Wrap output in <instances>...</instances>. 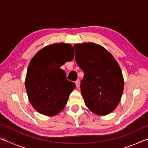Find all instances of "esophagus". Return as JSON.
<instances>
[{
	"label": "esophagus",
	"mask_w": 148,
	"mask_h": 148,
	"mask_svg": "<svg viewBox=\"0 0 148 148\" xmlns=\"http://www.w3.org/2000/svg\"><path fill=\"white\" fill-rule=\"evenodd\" d=\"M75 84H76V86L77 88H78V87H79V84H80L79 79H77L76 82H75Z\"/></svg>",
	"instance_id": "obj_1"
}]
</instances>
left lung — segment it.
I'll list each match as a JSON object with an SVG mask.
<instances>
[{"mask_svg":"<svg viewBox=\"0 0 148 148\" xmlns=\"http://www.w3.org/2000/svg\"><path fill=\"white\" fill-rule=\"evenodd\" d=\"M75 61L84 71L80 89L85 104L99 116L113 112L121 101L124 79L113 56L97 44H76Z\"/></svg>","mask_w":148,"mask_h":148,"instance_id":"1","label":"left lung"}]
</instances>
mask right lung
<instances>
[{
    "label": "right lung",
    "mask_w": 148,
    "mask_h": 148,
    "mask_svg": "<svg viewBox=\"0 0 148 148\" xmlns=\"http://www.w3.org/2000/svg\"><path fill=\"white\" fill-rule=\"evenodd\" d=\"M74 56L72 45L56 43L43 47L30 61L25 88L31 105L40 114L56 116L66 106L76 85L66 79L60 67Z\"/></svg>",
    "instance_id": "1"
}]
</instances>
